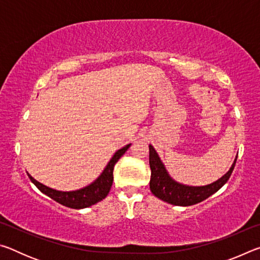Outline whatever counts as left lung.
I'll return each instance as SVG.
<instances>
[{"label":"left lung","mask_w":260,"mask_h":260,"mask_svg":"<svg viewBox=\"0 0 260 260\" xmlns=\"http://www.w3.org/2000/svg\"><path fill=\"white\" fill-rule=\"evenodd\" d=\"M236 159L237 156L234 162L232 164L230 171L213 183L201 187L186 186V184L177 182L170 177V174L167 173L159 156H158V153L150 144L149 146V164H150L151 170L150 190L156 197L169 204L179 206H189L197 204L208 199V197H210L215 191H218L228 181L233 170H234Z\"/></svg>","instance_id":"obj_1"}]
</instances>
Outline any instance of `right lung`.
Listing matches in <instances>:
<instances>
[{
  "label": "right lung",
  "mask_w": 260,
  "mask_h": 260,
  "mask_svg": "<svg viewBox=\"0 0 260 260\" xmlns=\"http://www.w3.org/2000/svg\"><path fill=\"white\" fill-rule=\"evenodd\" d=\"M129 147L131 144H127L124 148H121L118 151H116L113 157L108 162V165L105 166L102 174H101L94 182H91L89 186L83 187L81 189H79V190L59 191L40 183L37 181L32 175H29L27 173L28 178L30 181L37 186L39 190L45 193V195L49 196L50 199L56 201L57 203L68 206V208L71 209H85L88 208V206L99 203V202L104 200L105 197L108 196L113 181V167Z\"/></svg>",
  "instance_id": "obj_1"
}]
</instances>
